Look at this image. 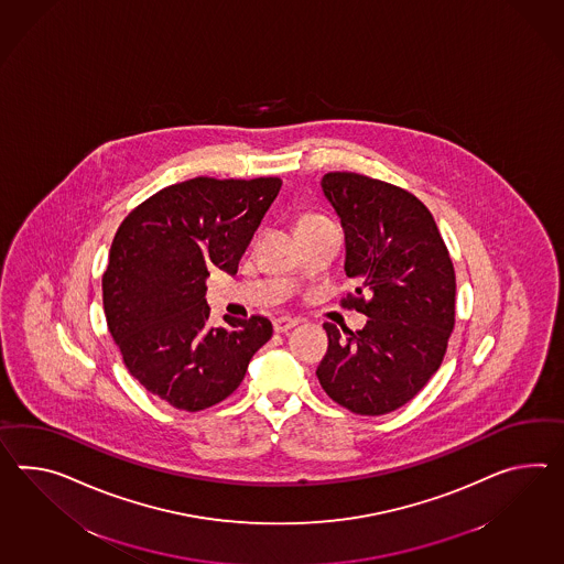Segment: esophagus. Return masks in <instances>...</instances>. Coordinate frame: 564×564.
<instances>
[{
    "label": "esophagus",
    "instance_id": "obj_1",
    "mask_svg": "<svg viewBox=\"0 0 564 564\" xmlns=\"http://www.w3.org/2000/svg\"><path fill=\"white\" fill-rule=\"evenodd\" d=\"M297 324H300L297 317L279 316L275 317V322H273V328H275V332H288L291 330V328H295Z\"/></svg>",
    "mask_w": 564,
    "mask_h": 564
}]
</instances>
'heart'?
Segmentation results:
<instances>
[{"mask_svg": "<svg viewBox=\"0 0 564 564\" xmlns=\"http://www.w3.org/2000/svg\"><path fill=\"white\" fill-rule=\"evenodd\" d=\"M319 221H326V218H322V216H316V214H305L297 221V228H303V226H312V224H319Z\"/></svg>", "mask_w": 564, "mask_h": 564, "instance_id": "1", "label": "heart"}]
</instances>
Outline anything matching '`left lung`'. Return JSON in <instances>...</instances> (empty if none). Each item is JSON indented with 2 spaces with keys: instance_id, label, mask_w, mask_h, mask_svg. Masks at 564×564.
<instances>
[{
  "instance_id": "left-lung-1",
  "label": "left lung",
  "mask_w": 564,
  "mask_h": 564,
  "mask_svg": "<svg viewBox=\"0 0 564 564\" xmlns=\"http://www.w3.org/2000/svg\"><path fill=\"white\" fill-rule=\"evenodd\" d=\"M322 189L343 221L344 271L360 281L343 305L369 319L357 332L324 324L317 379L346 410L383 415L442 365L454 328L453 261L430 209L408 189L348 171L326 173Z\"/></svg>"
}]
</instances>
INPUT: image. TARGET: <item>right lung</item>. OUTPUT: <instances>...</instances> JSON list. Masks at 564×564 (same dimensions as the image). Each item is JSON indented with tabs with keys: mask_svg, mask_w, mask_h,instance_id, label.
<instances>
[{
	"mask_svg": "<svg viewBox=\"0 0 564 564\" xmlns=\"http://www.w3.org/2000/svg\"><path fill=\"white\" fill-rule=\"evenodd\" d=\"M283 181L195 177L134 207L111 240L104 312L126 369L152 395L202 412L232 395L269 343L264 316L209 326L206 279L234 275Z\"/></svg>",
	"mask_w": 564,
	"mask_h": 564,
	"instance_id": "obj_1",
	"label": "right lung"
}]
</instances>
